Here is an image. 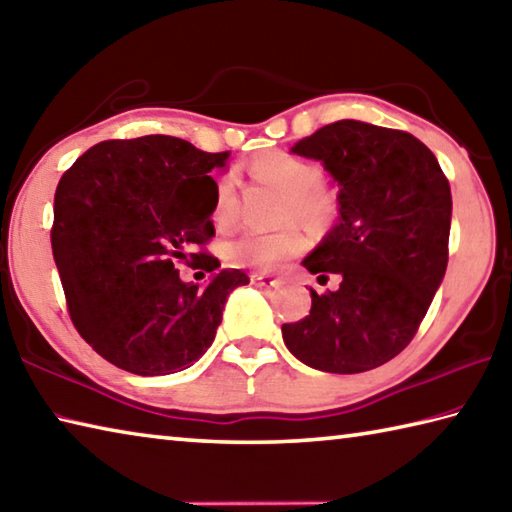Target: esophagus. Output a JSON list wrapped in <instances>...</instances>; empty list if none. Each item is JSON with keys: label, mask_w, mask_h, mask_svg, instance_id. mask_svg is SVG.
<instances>
[{"label": "esophagus", "mask_w": 512, "mask_h": 512, "mask_svg": "<svg viewBox=\"0 0 512 512\" xmlns=\"http://www.w3.org/2000/svg\"><path fill=\"white\" fill-rule=\"evenodd\" d=\"M250 282L257 284V286H277V284H280V280H275V277L266 275V273H253V275H250Z\"/></svg>", "instance_id": "esophagus-1"}]
</instances>
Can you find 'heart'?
I'll return each mask as SVG.
<instances>
[{
  "mask_svg": "<svg viewBox=\"0 0 512 512\" xmlns=\"http://www.w3.org/2000/svg\"><path fill=\"white\" fill-rule=\"evenodd\" d=\"M259 181L271 183L286 192L282 221L300 219L306 226H324L336 212L331 194L322 188V167L293 154H266L250 165ZM212 221L219 230H230L237 221V194L232 176H219L212 201ZM304 235L300 228L286 226L273 232H246L226 248L228 264L255 271H271L286 259L300 255Z\"/></svg>",
  "mask_w": 512,
  "mask_h": 512,
  "instance_id": "1",
  "label": "heart"
}]
</instances>
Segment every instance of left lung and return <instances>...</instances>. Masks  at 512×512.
<instances>
[{"label":"left lung","instance_id":"left-lung-1","mask_svg":"<svg viewBox=\"0 0 512 512\" xmlns=\"http://www.w3.org/2000/svg\"><path fill=\"white\" fill-rule=\"evenodd\" d=\"M293 154L322 161L340 185L338 224L302 266L342 282L311 288L309 315L282 324L284 345L329 374L376 369L410 345L445 275L450 183L416 136L360 120L324 125Z\"/></svg>","mask_w":512,"mask_h":512}]
</instances>
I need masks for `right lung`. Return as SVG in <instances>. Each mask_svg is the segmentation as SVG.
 <instances>
[{"instance_id":"1","label":"right lung","mask_w":512,"mask_h":512,"mask_svg":"<svg viewBox=\"0 0 512 512\" xmlns=\"http://www.w3.org/2000/svg\"><path fill=\"white\" fill-rule=\"evenodd\" d=\"M230 152L174 136L102 141L62 174L51 246L73 327L111 365L136 376L188 369L215 340L228 295L248 284L217 271L210 172ZM179 263L210 272L185 285Z\"/></svg>"}]
</instances>
